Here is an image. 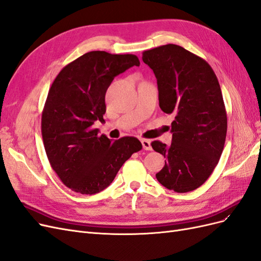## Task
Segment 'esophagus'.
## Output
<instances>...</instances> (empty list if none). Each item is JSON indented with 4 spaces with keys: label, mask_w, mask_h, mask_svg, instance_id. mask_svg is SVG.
Masks as SVG:
<instances>
[{
    "label": "esophagus",
    "mask_w": 261,
    "mask_h": 261,
    "mask_svg": "<svg viewBox=\"0 0 261 261\" xmlns=\"http://www.w3.org/2000/svg\"><path fill=\"white\" fill-rule=\"evenodd\" d=\"M141 144H143V148L145 150H151V144L148 139H141Z\"/></svg>",
    "instance_id": "obj_1"
}]
</instances>
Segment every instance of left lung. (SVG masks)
Returning <instances> with one entry per match:
<instances>
[{"label":"left lung","mask_w":261,"mask_h":261,"mask_svg":"<svg viewBox=\"0 0 261 261\" xmlns=\"http://www.w3.org/2000/svg\"><path fill=\"white\" fill-rule=\"evenodd\" d=\"M143 61L156 78L161 110L175 116L171 145L151 143L167 159L155 177L171 191L192 192L212 174L224 148L227 117L218 78L206 61L176 44L144 51Z\"/></svg>","instance_id":"8db88e82"}]
</instances>
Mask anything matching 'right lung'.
I'll use <instances>...</instances> for the list:
<instances>
[{
    "instance_id": "1",
    "label": "right lung",
    "mask_w": 261,
    "mask_h": 261,
    "mask_svg": "<svg viewBox=\"0 0 261 261\" xmlns=\"http://www.w3.org/2000/svg\"><path fill=\"white\" fill-rule=\"evenodd\" d=\"M139 64L133 54L91 51L63 67L52 83L41 116L43 145L53 171L72 191H103L143 148L136 137L112 141L93 126L105 121L106 92L114 77Z\"/></svg>"
}]
</instances>
